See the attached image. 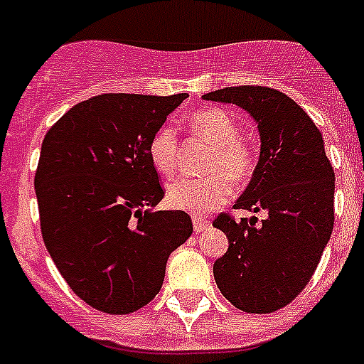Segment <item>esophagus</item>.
Listing matches in <instances>:
<instances>
[{
  "mask_svg": "<svg viewBox=\"0 0 364 364\" xmlns=\"http://www.w3.org/2000/svg\"><path fill=\"white\" fill-rule=\"evenodd\" d=\"M211 228L210 220L205 217H198V215H195L193 217V230L197 231V233H202V231H208Z\"/></svg>",
  "mask_w": 364,
  "mask_h": 364,
  "instance_id": "1",
  "label": "esophagus"
}]
</instances>
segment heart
<instances>
[{
  "instance_id": "1",
  "label": "heart",
  "mask_w": 364,
  "mask_h": 364,
  "mask_svg": "<svg viewBox=\"0 0 364 364\" xmlns=\"http://www.w3.org/2000/svg\"><path fill=\"white\" fill-rule=\"evenodd\" d=\"M191 134L211 146L204 178H176L166 189V200L173 210L202 215L222 205L231 197L233 182H246L255 167V153L239 134V124L220 107H204L186 118ZM149 160L160 175L175 173L178 162V134L173 125L154 131L149 142Z\"/></svg>"
}]
</instances>
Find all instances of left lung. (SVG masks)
Here are the masks:
<instances>
[{
  "instance_id": "obj_1",
  "label": "left lung",
  "mask_w": 364,
  "mask_h": 364,
  "mask_svg": "<svg viewBox=\"0 0 364 364\" xmlns=\"http://www.w3.org/2000/svg\"><path fill=\"white\" fill-rule=\"evenodd\" d=\"M202 98L239 105L259 127V164L233 208L266 210L268 218H215L230 247L215 260L213 275L235 308L272 314L304 290L319 264L333 230L336 173L317 125L284 92L239 85Z\"/></svg>"
}]
</instances>
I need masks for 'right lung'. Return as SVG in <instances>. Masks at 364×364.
I'll use <instances>...</instances> for the list:
<instances>
[{"instance_id":"right-lung-1","label":"right lung","mask_w":364,"mask_h":364,"mask_svg":"<svg viewBox=\"0 0 364 364\" xmlns=\"http://www.w3.org/2000/svg\"><path fill=\"white\" fill-rule=\"evenodd\" d=\"M186 92L92 96L45 134L36 188L43 242L70 290L105 314L140 310L162 288L167 259L191 237L164 198L149 142Z\"/></svg>"}]
</instances>
